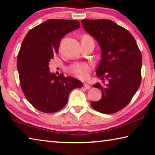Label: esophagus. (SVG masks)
I'll return each mask as SVG.
<instances>
[{"instance_id": "1", "label": "esophagus", "mask_w": 155, "mask_h": 155, "mask_svg": "<svg viewBox=\"0 0 155 155\" xmlns=\"http://www.w3.org/2000/svg\"><path fill=\"white\" fill-rule=\"evenodd\" d=\"M83 86H84V87L87 89V90H89V89H90V87H91L90 85H88V84L86 83H85L83 84Z\"/></svg>"}]
</instances>
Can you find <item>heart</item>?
<instances>
[{
  "instance_id": "heart-1",
  "label": "heart",
  "mask_w": 155,
  "mask_h": 155,
  "mask_svg": "<svg viewBox=\"0 0 155 155\" xmlns=\"http://www.w3.org/2000/svg\"><path fill=\"white\" fill-rule=\"evenodd\" d=\"M83 39L93 40V39L88 35L83 36ZM91 68V65L87 63H76L68 68V71L77 77L81 78V79H84V78L87 77Z\"/></svg>"
}]
</instances>
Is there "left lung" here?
<instances>
[{"label": "left lung", "mask_w": 155, "mask_h": 155, "mask_svg": "<svg viewBox=\"0 0 155 155\" xmlns=\"http://www.w3.org/2000/svg\"><path fill=\"white\" fill-rule=\"evenodd\" d=\"M83 27L98 41L101 59L96 73L108 83H97L102 99L91 102L93 109L111 114L130 103L141 83V52L133 35L110 20H82Z\"/></svg>", "instance_id": "8db88e82"}]
</instances>
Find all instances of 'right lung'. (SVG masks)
Segmentation results:
<instances>
[{
	"mask_svg": "<svg viewBox=\"0 0 155 155\" xmlns=\"http://www.w3.org/2000/svg\"><path fill=\"white\" fill-rule=\"evenodd\" d=\"M79 27L77 20H48L31 29L22 41L17 59L21 88L39 111H59L67 104L70 91L82 87V82L74 78L49 71V62L59 51L61 39Z\"/></svg>",
	"mask_w": 155,
	"mask_h": 155,
	"instance_id": "obj_1",
	"label": "right lung"
}]
</instances>
